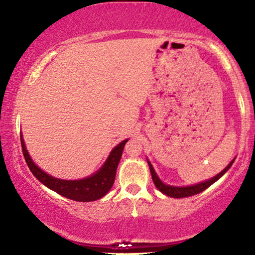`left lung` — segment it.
<instances>
[{
    "label": "left lung",
    "instance_id": "1",
    "mask_svg": "<svg viewBox=\"0 0 255 255\" xmlns=\"http://www.w3.org/2000/svg\"><path fill=\"white\" fill-rule=\"evenodd\" d=\"M233 161H235V159L232 160L231 162L229 163L228 166L225 167L224 169L222 170L221 173L217 174V175L212 177V179L208 180V181H204V182H201V183H197V184H194V186H188V187H173V186H168V184H165L163 182H161V180L159 179L158 175H156L154 168H153L151 162L148 161V166H149V170H151V175H152V180L153 182H154L155 187L158 188V189L161 191L162 194L167 195V196H170V197H174V198H181V197H188V196H193V195H196V194H200L202 191L207 189L208 187H210L212 183H215L216 181L218 179H221V177L224 175V174L228 172L230 169V167L232 166Z\"/></svg>",
    "mask_w": 255,
    "mask_h": 255
}]
</instances>
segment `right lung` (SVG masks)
I'll use <instances>...</instances> for the list:
<instances>
[{"label": "right lung", "instance_id": "1", "mask_svg": "<svg viewBox=\"0 0 255 255\" xmlns=\"http://www.w3.org/2000/svg\"><path fill=\"white\" fill-rule=\"evenodd\" d=\"M128 139H125L118 144L113 151H111L109 158L104 162V165L101 167L100 170L94 174V175L86 177L82 180H60L57 177L48 175L43 172L39 167L34 165L32 159L30 158L29 153L26 151L25 144H24L23 135L20 134V144H22L24 159L29 166V168L34 176L45 184L51 190L55 191L61 196L67 197L69 200L78 201V202H92L96 201L99 198L107 195L108 191L111 189L115 182V176H116V170L122 158L124 146L127 144Z\"/></svg>", "mask_w": 255, "mask_h": 255}]
</instances>
